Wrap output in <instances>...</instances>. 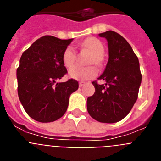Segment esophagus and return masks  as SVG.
<instances>
[{"label": "esophagus", "mask_w": 161, "mask_h": 161, "mask_svg": "<svg viewBox=\"0 0 161 161\" xmlns=\"http://www.w3.org/2000/svg\"><path fill=\"white\" fill-rule=\"evenodd\" d=\"M84 85H85V82H84V81H80L79 82V86H80V87H82V86H83Z\"/></svg>", "instance_id": "34e87169"}]
</instances>
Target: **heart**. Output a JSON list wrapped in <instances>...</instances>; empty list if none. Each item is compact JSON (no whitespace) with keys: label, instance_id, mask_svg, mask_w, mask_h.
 Wrapping results in <instances>:
<instances>
[{"label":"heart","instance_id":"b5f03b06","mask_svg":"<svg viewBox=\"0 0 161 161\" xmlns=\"http://www.w3.org/2000/svg\"><path fill=\"white\" fill-rule=\"evenodd\" d=\"M82 46L87 48L92 53H93V57L91 58L90 63L99 64L102 61V56L104 52V46L99 39L96 38H89L82 42ZM76 51L72 46H69L65 49L63 55V62L67 68H70L74 64L76 61ZM69 76L73 79L85 80L94 77L97 74V70L95 67L89 68H81L79 66L72 67L69 72Z\"/></svg>","mask_w":161,"mask_h":161}]
</instances>
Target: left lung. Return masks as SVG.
<instances>
[{
    "label": "left lung",
    "instance_id": "1",
    "mask_svg": "<svg viewBox=\"0 0 161 161\" xmlns=\"http://www.w3.org/2000/svg\"><path fill=\"white\" fill-rule=\"evenodd\" d=\"M99 36L108 42V63L98 77L106 84L92 82L95 93L88 97L87 109L100 123H117L130 113L137 100L142 80L139 59L130 44L118 33L108 31Z\"/></svg>",
    "mask_w": 161,
    "mask_h": 161
}]
</instances>
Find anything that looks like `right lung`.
Returning a JSON list of instances; mask_svg holds the SVG:
<instances>
[{
    "label": "right lung",
    "instance_id": "obj_1",
    "mask_svg": "<svg viewBox=\"0 0 161 161\" xmlns=\"http://www.w3.org/2000/svg\"><path fill=\"white\" fill-rule=\"evenodd\" d=\"M72 40L46 35L21 56L17 69L18 97L27 114L38 122L60 119L68 109L69 97L79 87L73 79L56 83L67 73L63 55Z\"/></svg>",
    "mask_w": 161,
    "mask_h": 161
}]
</instances>
